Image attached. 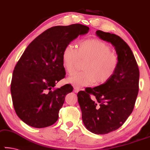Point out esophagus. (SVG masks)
Returning a JSON list of instances; mask_svg holds the SVG:
<instances>
[{
  "label": "esophagus",
  "instance_id": "esophagus-1",
  "mask_svg": "<svg viewBox=\"0 0 150 150\" xmlns=\"http://www.w3.org/2000/svg\"><path fill=\"white\" fill-rule=\"evenodd\" d=\"M80 90V88L79 87H77V86H74V93H78Z\"/></svg>",
  "mask_w": 150,
  "mask_h": 150
}]
</instances>
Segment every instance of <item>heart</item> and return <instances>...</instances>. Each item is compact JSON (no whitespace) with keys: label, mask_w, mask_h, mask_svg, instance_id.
<instances>
[{"label":"heart","mask_w":150,"mask_h":150,"mask_svg":"<svg viewBox=\"0 0 150 150\" xmlns=\"http://www.w3.org/2000/svg\"><path fill=\"white\" fill-rule=\"evenodd\" d=\"M79 59L86 61L84 71L75 73L68 82L76 86H89L95 82L103 84L116 73L119 58L109 45L98 39H87L79 42L78 48L68 45L62 52V64L69 74L75 71Z\"/></svg>","instance_id":"b5f03b06"}]
</instances>
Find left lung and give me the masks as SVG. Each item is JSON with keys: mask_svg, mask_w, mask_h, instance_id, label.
Masks as SVG:
<instances>
[{"mask_svg": "<svg viewBox=\"0 0 150 150\" xmlns=\"http://www.w3.org/2000/svg\"><path fill=\"white\" fill-rule=\"evenodd\" d=\"M96 35L114 47L119 58L118 69L108 81L80 91L77 96L86 129L104 134L120 128L133 112L139 92V70L131 49L120 36L101 30ZM90 94L94 95V100Z\"/></svg>", "mask_w": 150, "mask_h": 150, "instance_id": "8db88e82", "label": "left lung"}]
</instances>
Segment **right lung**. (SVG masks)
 I'll use <instances>...</instances> for the list:
<instances>
[{
  "label": "right lung",
  "mask_w": 150,
  "mask_h": 150,
  "mask_svg": "<svg viewBox=\"0 0 150 150\" xmlns=\"http://www.w3.org/2000/svg\"><path fill=\"white\" fill-rule=\"evenodd\" d=\"M88 30L79 23L52 27L25 49L15 67L11 84L15 111L23 122L34 128H44L57 120L66 95L73 91L69 84L53 88L66 75L62 52Z\"/></svg>",
  "instance_id": "add662e5"
}]
</instances>
